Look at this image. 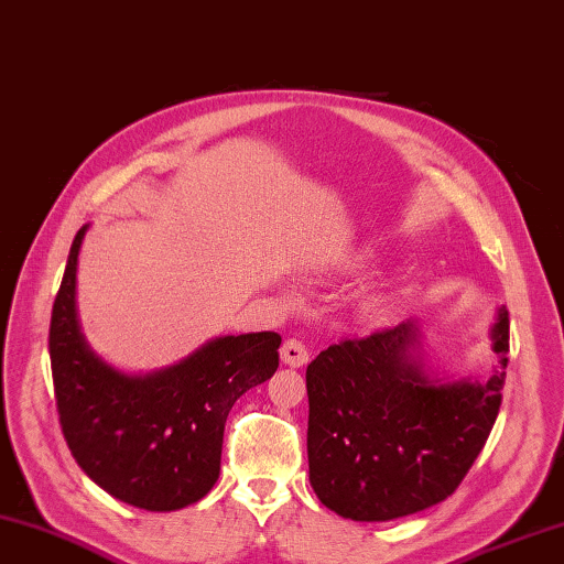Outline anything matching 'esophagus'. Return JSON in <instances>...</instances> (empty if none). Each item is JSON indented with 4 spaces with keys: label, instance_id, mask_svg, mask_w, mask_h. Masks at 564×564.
<instances>
[{
    "label": "esophagus",
    "instance_id": "obj_1",
    "mask_svg": "<svg viewBox=\"0 0 564 564\" xmlns=\"http://www.w3.org/2000/svg\"><path fill=\"white\" fill-rule=\"evenodd\" d=\"M282 362L290 365V367H304L308 362V350L302 340L290 338L282 343Z\"/></svg>",
    "mask_w": 564,
    "mask_h": 564
}]
</instances>
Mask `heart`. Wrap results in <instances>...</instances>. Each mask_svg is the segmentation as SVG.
Listing matches in <instances>:
<instances>
[{
	"label": "heart",
	"mask_w": 564,
	"mask_h": 564,
	"mask_svg": "<svg viewBox=\"0 0 564 564\" xmlns=\"http://www.w3.org/2000/svg\"><path fill=\"white\" fill-rule=\"evenodd\" d=\"M377 302H379V296L372 294V296H370V304H377Z\"/></svg>",
	"instance_id": "b5f03b06"
}]
</instances>
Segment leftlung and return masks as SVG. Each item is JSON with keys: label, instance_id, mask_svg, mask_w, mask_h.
I'll list each match as a JSON object with an SVG mask.
<instances>
[{"label": "left lung", "instance_id": "1", "mask_svg": "<svg viewBox=\"0 0 564 564\" xmlns=\"http://www.w3.org/2000/svg\"><path fill=\"white\" fill-rule=\"evenodd\" d=\"M416 324L343 338L306 367L308 479L352 521H392L445 501L499 416L509 312L491 328L499 367L485 382L441 384L413 360Z\"/></svg>", "mask_w": 564, "mask_h": 564}]
</instances>
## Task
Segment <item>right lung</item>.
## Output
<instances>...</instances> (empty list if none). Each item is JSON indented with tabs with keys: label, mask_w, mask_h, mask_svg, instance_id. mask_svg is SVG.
Here are the masks:
<instances>
[{
	"label": "right lung",
	"mask_w": 564,
	"mask_h": 564,
	"mask_svg": "<svg viewBox=\"0 0 564 564\" xmlns=\"http://www.w3.org/2000/svg\"><path fill=\"white\" fill-rule=\"evenodd\" d=\"M77 231L55 294L48 350L57 419L77 465L113 499L177 511L216 485L228 411L274 375L282 336L243 333L206 343L145 377L121 375L91 352L75 314Z\"/></svg>",
	"instance_id": "1"
}]
</instances>
